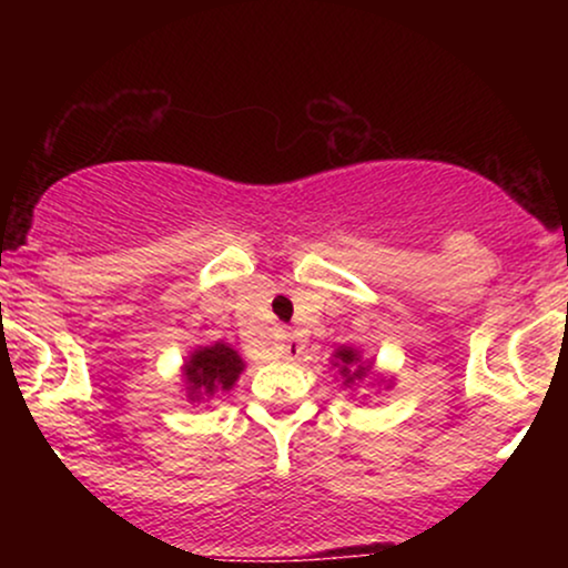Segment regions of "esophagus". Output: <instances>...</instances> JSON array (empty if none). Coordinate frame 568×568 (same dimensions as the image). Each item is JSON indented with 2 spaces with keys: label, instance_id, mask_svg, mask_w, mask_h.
Here are the masks:
<instances>
[{
  "label": "esophagus",
  "instance_id": "1",
  "mask_svg": "<svg viewBox=\"0 0 568 568\" xmlns=\"http://www.w3.org/2000/svg\"><path fill=\"white\" fill-rule=\"evenodd\" d=\"M280 352H283V355L288 357V361H293V357H296L298 352H302V344H298L293 336H283V342H280Z\"/></svg>",
  "mask_w": 568,
  "mask_h": 568
}]
</instances>
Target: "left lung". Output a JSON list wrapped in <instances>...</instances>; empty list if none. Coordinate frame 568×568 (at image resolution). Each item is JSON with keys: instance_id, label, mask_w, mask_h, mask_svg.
<instances>
[{"instance_id": "obj_1", "label": "left lung", "mask_w": 568, "mask_h": 568, "mask_svg": "<svg viewBox=\"0 0 568 568\" xmlns=\"http://www.w3.org/2000/svg\"><path fill=\"white\" fill-rule=\"evenodd\" d=\"M336 366H338V374L344 376V384H352L355 379H361L363 374H366V368L357 366V352L355 349H338L336 352Z\"/></svg>"}]
</instances>
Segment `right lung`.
Returning a JSON list of instances; mask_svg holds the SVG:
<instances>
[{"instance_id": "1", "label": "right lung", "mask_w": 568, "mask_h": 568, "mask_svg": "<svg viewBox=\"0 0 568 568\" xmlns=\"http://www.w3.org/2000/svg\"><path fill=\"white\" fill-rule=\"evenodd\" d=\"M243 361L232 347L226 344H213V347H202L189 357L184 376L189 384V397L200 400V397H213L216 393L230 389L237 382Z\"/></svg>"}]
</instances>
